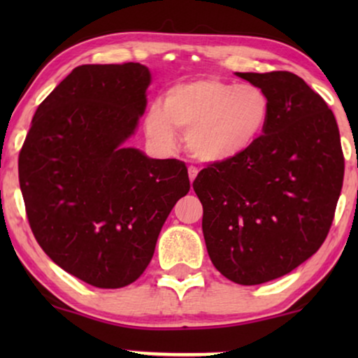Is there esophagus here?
Instances as JSON below:
<instances>
[{
  "mask_svg": "<svg viewBox=\"0 0 358 358\" xmlns=\"http://www.w3.org/2000/svg\"><path fill=\"white\" fill-rule=\"evenodd\" d=\"M197 173H199V169L195 168V166H189V179H190V182H194L195 178H197Z\"/></svg>",
  "mask_w": 358,
  "mask_h": 358,
  "instance_id": "34e87169",
  "label": "esophagus"
}]
</instances>
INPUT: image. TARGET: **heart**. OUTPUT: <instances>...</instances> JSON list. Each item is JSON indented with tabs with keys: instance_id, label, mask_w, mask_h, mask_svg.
I'll use <instances>...</instances> for the list:
<instances>
[{
	"instance_id": "heart-1",
	"label": "heart",
	"mask_w": 358,
	"mask_h": 358,
	"mask_svg": "<svg viewBox=\"0 0 358 358\" xmlns=\"http://www.w3.org/2000/svg\"><path fill=\"white\" fill-rule=\"evenodd\" d=\"M268 119L271 99L262 87L199 78L166 90L161 104L146 110L145 130L151 141L166 150L178 143L176 134H185L192 156L220 163L251 148Z\"/></svg>"
}]
</instances>
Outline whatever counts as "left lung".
Wrapping results in <instances>:
<instances>
[{"label": "left lung", "mask_w": 358, "mask_h": 358, "mask_svg": "<svg viewBox=\"0 0 358 358\" xmlns=\"http://www.w3.org/2000/svg\"><path fill=\"white\" fill-rule=\"evenodd\" d=\"M262 87L271 119L231 159L207 164L192 187L217 271L259 285L310 259L329 233L344 180V153L326 101L290 71L236 73Z\"/></svg>", "instance_id": "8db88e82"}]
</instances>
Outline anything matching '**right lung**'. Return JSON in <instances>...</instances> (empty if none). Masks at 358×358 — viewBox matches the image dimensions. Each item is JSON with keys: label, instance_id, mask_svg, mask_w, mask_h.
Instances as JSON below:
<instances>
[{"label": "right lung", "instance_id": "add662e5", "mask_svg": "<svg viewBox=\"0 0 358 358\" xmlns=\"http://www.w3.org/2000/svg\"><path fill=\"white\" fill-rule=\"evenodd\" d=\"M140 63L76 66L37 107L19 153L29 224L57 266L97 288L135 282L189 192L179 159L124 148L146 109Z\"/></svg>", "mask_w": 358, "mask_h": 358}]
</instances>
